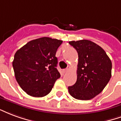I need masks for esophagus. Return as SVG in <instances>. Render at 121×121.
Instances as JSON below:
<instances>
[{"label":"esophagus","mask_w":121,"mask_h":121,"mask_svg":"<svg viewBox=\"0 0 121 121\" xmlns=\"http://www.w3.org/2000/svg\"><path fill=\"white\" fill-rule=\"evenodd\" d=\"M68 69H69V67H68L66 69H63V70H62V71H63V73H66L67 71H68Z\"/></svg>","instance_id":"obj_1"}]
</instances>
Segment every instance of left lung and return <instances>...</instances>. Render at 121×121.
I'll list each match as a JSON object with an SVG mask.
<instances>
[{"label":"left lung","mask_w":121,"mask_h":121,"mask_svg":"<svg viewBox=\"0 0 121 121\" xmlns=\"http://www.w3.org/2000/svg\"><path fill=\"white\" fill-rule=\"evenodd\" d=\"M79 56L75 84L68 87L73 97L90 100L102 91L112 76V64L105 51L88 40L70 41Z\"/></svg>","instance_id":"obj_1"}]
</instances>
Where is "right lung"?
Segmentation results:
<instances>
[{
    "label": "right lung",
    "instance_id": "right-lung-1",
    "mask_svg": "<svg viewBox=\"0 0 121 121\" xmlns=\"http://www.w3.org/2000/svg\"><path fill=\"white\" fill-rule=\"evenodd\" d=\"M62 43L45 37L31 40L17 51L13 61L15 79L29 95L44 97L60 78L55 55Z\"/></svg>",
    "mask_w": 121,
    "mask_h": 121
}]
</instances>
